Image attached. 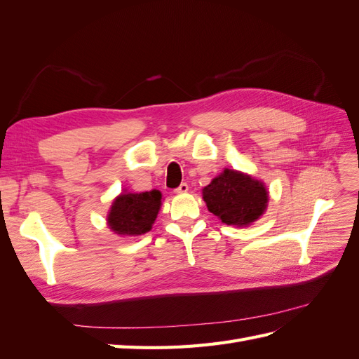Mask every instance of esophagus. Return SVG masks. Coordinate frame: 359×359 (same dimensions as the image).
Returning a JSON list of instances; mask_svg holds the SVG:
<instances>
[{
	"label": "esophagus",
	"mask_w": 359,
	"mask_h": 359,
	"mask_svg": "<svg viewBox=\"0 0 359 359\" xmlns=\"http://www.w3.org/2000/svg\"><path fill=\"white\" fill-rule=\"evenodd\" d=\"M187 191H189V184H186V182H182L181 186L175 190V193H180V194L181 193H187Z\"/></svg>",
	"instance_id": "34e87169"
}]
</instances>
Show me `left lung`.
Segmentation results:
<instances>
[{
    "label": "left lung",
    "instance_id": "left-lung-1",
    "mask_svg": "<svg viewBox=\"0 0 359 359\" xmlns=\"http://www.w3.org/2000/svg\"><path fill=\"white\" fill-rule=\"evenodd\" d=\"M202 198L210 212L222 223L247 227L257 222L268 208L269 191L264 181L248 173L227 169L203 187Z\"/></svg>",
    "mask_w": 359,
    "mask_h": 359
}]
</instances>
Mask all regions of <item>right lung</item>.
<instances>
[{
  "mask_svg": "<svg viewBox=\"0 0 359 359\" xmlns=\"http://www.w3.org/2000/svg\"><path fill=\"white\" fill-rule=\"evenodd\" d=\"M161 208L158 190L130 193L123 191L112 201L107 211V227L119 236H139L153 229Z\"/></svg>",
  "mask_w": 359,
  "mask_h": 359,
  "instance_id": "1",
  "label": "right lung"
}]
</instances>
